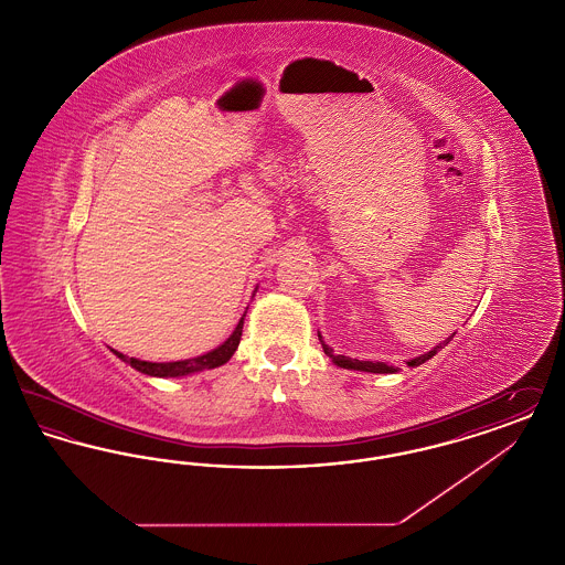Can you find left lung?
<instances>
[{
  "label": "left lung",
  "instance_id": "left-lung-1",
  "mask_svg": "<svg viewBox=\"0 0 565 565\" xmlns=\"http://www.w3.org/2000/svg\"><path fill=\"white\" fill-rule=\"evenodd\" d=\"M451 339H454V337H451ZM451 339L443 341L440 345H436L434 350L428 351V353H424V355H419V358L408 360V362H406V366H419V364L428 362L431 355L443 350ZM320 341H322V339H320ZM322 348L323 353H326L328 358H332V362H334V364H339V366H343V369H351V371H364V373H396V371H398L396 366H390V364H385V362H366V360H353V358H348V355H334L332 348H328L323 341Z\"/></svg>",
  "mask_w": 565,
  "mask_h": 565
}]
</instances>
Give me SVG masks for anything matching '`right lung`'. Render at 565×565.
<instances>
[{
	"mask_svg": "<svg viewBox=\"0 0 565 565\" xmlns=\"http://www.w3.org/2000/svg\"><path fill=\"white\" fill-rule=\"evenodd\" d=\"M243 332V318L237 323L235 332L214 351L210 353H203L199 358H192V360H180V362H146V360H137V358H127L122 355L120 351L111 350L120 360H125L127 364H131L135 371L143 373V375L152 376H184L190 373H199V371H207V369H215V366H222L231 360V355L239 348V341H242Z\"/></svg>",
	"mask_w": 565,
	"mask_h": 565,
	"instance_id": "1",
	"label": "right lung"
}]
</instances>
